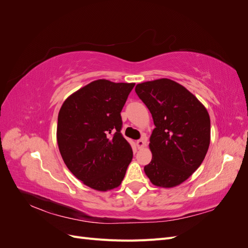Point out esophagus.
<instances>
[{
  "label": "esophagus",
  "mask_w": 248,
  "mask_h": 248,
  "mask_svg": "<svg viewBox=\"0 0 248 248\" xmlns=\"http://www.w3.org/2000/svg\"><path fill=\"white\" fill-rule=\"evenodd\" d=\"M146 140H147L146 137H142L140 140H138L136 141V144H137V147H138V149H141V148H144V147L146 146Z\"/></svg>",
  "instance_id": "obj_1"
}]
</instances>
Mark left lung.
<instances>
[{
  "label": "left lung",
  "instance_id": "1",
  "mask_svg": "<svg viewBox=\"0 0 248 248\" xmlns=\"http://www.w3.org/2000/svg\"><path fill=\"white\" fill-rule=\"evenodd\" d=\"M136 92L151 112L152 160L144 168L152 184L174 187L201 166L210 145L206 108L178 82L160 78L137 85Z\"/></svg>",
  "mask_w": 248,
  "mask_h": 248
}]
</instances>
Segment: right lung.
Masks as SVG:
<instances>
[{
	"instance_id": "obj_1",
	"label": "right lung",
	"mask_w": 248,
	"mask_h": 248,
	"mask_svg": "<svg viewBox=\"0 0 248 248\" xmlns=\"http://www.w3.org/2000/svg\"><path fill=\"white\" fill-rule=\"evenodd\" d=\"M133 87V82L94 80L71 94L59 111L60 153L72 174L93 189L116 188L131 162L121 111Z\"/></svg>"
}]
</instances>
